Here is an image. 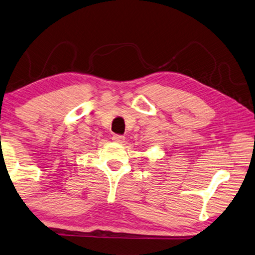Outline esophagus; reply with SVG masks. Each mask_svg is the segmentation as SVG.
I'll return each mask as SVG.
<instances>
[{"label":"esophagus","mask_w":255,"mask_h":255,"mask_svg":"<svg viewBox=\"0 0 255 255\" xmlns=\"http://www.w3.org/2000/svg\"><path fill=\"white\" fill-rule=\"evenodd\" d=\"M113 140L115 141V142H118V143H123L124 142V136L123 135H120V134H114L113 135V137H112Z\"/></svg>","instance_id":"1"}]
</instances>
